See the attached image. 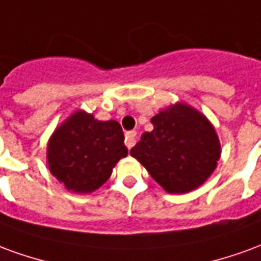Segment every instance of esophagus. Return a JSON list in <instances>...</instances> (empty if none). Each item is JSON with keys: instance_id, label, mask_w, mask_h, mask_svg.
<instances>
[{"instance_id": "1", "label": "esophagus", "mask_w": 261, "mask_h": 261, "mask_svg": "<svg viewBox=\"0 0 261 261\" xmlns=\"http://www.w3.org/2000/svg\"><path fill=\"white\" fill-rule=\"evenodd\" d=\"M135 143H136V132L130 130V132L125 133V144H126V147L130 150L135 146Z\"/></svg>"}]
</instances>
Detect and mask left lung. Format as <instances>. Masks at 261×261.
<instances>
[{
	"mask_svg": "<svg viewBox=\"0 0 261 261\" xmlns=\"http://www.w3.org/2000/svg\"><path fill=\"white\" fill-rule=\"evenodd\" d=\"M154 129L144 132L130 155L168 193L197 189L214 172L221 144L213 123L186 102L171 104L151 118Z\"/></svg>",
	"mask_w": 261,
	"mask_h": 261,
	"instance_id": "obj_1",
	"label": "left lung"
}]
</instances>
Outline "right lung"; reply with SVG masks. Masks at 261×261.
Listing matches in <instances>:
<instances>
[{
    "label": "right lung",
    "instance_id": "right-lung-1",
    "mask_svg": "<svg viewBox=\"0 0 261 261\" xmlns=\"http://www.w3.org/2000/svg\"><path fill=\"white\" fill-rule=\"evenodd\" d=\"M121 125L77 110L57 126L47 143L48 170L66 191L89 195L111 176L128 149Z\"/></svg>",
    "mask_w": 261,
    "mask_h": 261
}]
</instances>
